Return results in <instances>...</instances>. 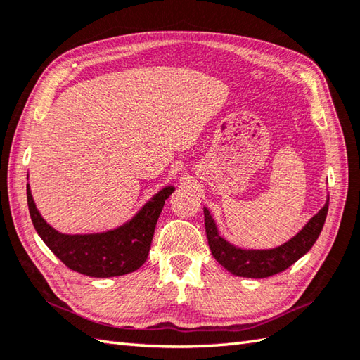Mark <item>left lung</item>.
Returning a JSON list of instances; mask_svg holds the SVG:
<instances>
[{
	"mask_svg": "<svg viewBox=\"0 0 360 360\" xmlns=\"http://www.w3.org/2000/svg\"><path fill=\"white\" fill-rule=\"evenodd\" d=\"M328 207L329 195H326L325 206L290 240L270 250H252L240 248V246L228 242L218 232V226L210 210L204 206V226H206L210 251H212V256L217 259V262L224 266L229 273L236 274V276L255 279L273 276V274L287 270L288 266L293 265L312 248L323 229V224H325Z\"/></svg>",
	"mask_w": 360,
	"mask_h": 360,
	"instance_id": "obj_1",
	"label": "left lung"
}]
</instances>
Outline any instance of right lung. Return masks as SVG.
Listing matches in <instances>:
<instances>
[{
    "label": "right lung",
    "instance_id": "add662e5",
    "mask_svg": "<svg viewBox=\"0 0 360 360\" xmlns=\"http://www.w3.org/2000/svg\"><path fill=\"white\" fill-rule=\"evenodd\" d=\"M173 192L174 186L160 188L136 215L114 229L91 234H63L44 220L35 207L31 187L26 184L30 215L41 240L68 269L91 278L123 276L146 262L159 215Z\"/></svg>",
    "mask_w": 360,
    "mask_h": 360
}]
</instances>
